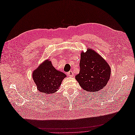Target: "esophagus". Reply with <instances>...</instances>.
<instances>
[{"label":"esophagus","mask_w":135,"mask_h":135,"mask_svg":"<svg viewBox=\"0 0 135 135\" xmlns=\"http://www.w3.org/2000/svg\"><path fill=\"white\" fill-rule=\"evenodd\" d=\"M67 75L70 77H73L74 76V73L72 71H70L67 73Z\"/></svg>","instance_id":"esophagus-1"}]
</instances>
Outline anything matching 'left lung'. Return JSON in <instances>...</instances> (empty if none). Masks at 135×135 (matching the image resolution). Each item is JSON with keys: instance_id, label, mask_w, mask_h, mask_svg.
<instances>
[{"instance_id": "obj_1", "label": "left lung", "mask_w": 135, "mask_h": 135, "mask_svg": "<svg viewBox=\"0 0 135 135\" xmlns=\"http://www.w3.org/2000/svg\"><path fill=\"white\" fill-rule=\"evenodd\" d=\"M79 66V73L75 76V79L84 90L93 93L107 85L111 68L95 50L89 48L85 52H81Z\"/></svg>"}]
</instances>
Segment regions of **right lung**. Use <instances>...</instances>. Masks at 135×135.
<instances>
[{"label":"right lung","mask_w":135,"mask_h":135,"mask_svg":"<svg viewBox=\"0 0 135 135\" xmlns=\"http://www.w3.org/2000/svg\"><path fill=\"white\" fill-rule=\"evenodd\" d=\"M32 77L38 90L49 95L59 90L61 82L66 75L56 69L51 61L47 59L33 71Z\"/></svg>","instance_id":"obj_1"}]
</instances>
